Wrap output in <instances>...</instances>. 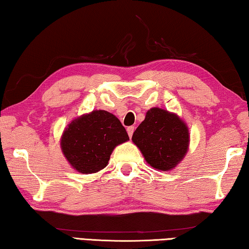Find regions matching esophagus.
Here are the masks:
<instances>
[{"instance_id": "34e87169", "label": "esophagus", "mask_w": 249, "mask_h": 249, "mask_svg": "<svg viewBox=\"0 0 249 249\" xmlns=\"http://www.w3.org/2000/svg\"><path fill=\"white\" fill-rule=\"evenodd\" d=\"M135 130V127L134 126H129V127H127V133H128V136L132 137L133 136V133Z\"/></svg>"}]
</instances>
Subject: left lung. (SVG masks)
Segmentation results:
<instances>
[{
	"instance_id": "1",
	"label": "left lung",
	"mask_w": 249,
	"mask_h": 249,
	"mask_svg": "<svg viewBox=\"0 0 249 249\" xmlns=\"http://www.w3.org/2000/svg\"><path fill=\"white\" fill-rule=\"evenodd\" d=\"M133 142L155 169H174L189 146L188 127L176 114L154 107L133 134Z\"/></svg>"
}]
</instances>
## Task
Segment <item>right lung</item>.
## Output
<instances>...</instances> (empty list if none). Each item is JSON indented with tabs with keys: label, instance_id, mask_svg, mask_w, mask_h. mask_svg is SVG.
Returning <instances> with one entry per match:
<instances>
[{
	"label": "right lung",
	"instance_id": "1",
	"mask_svg": "<svg viewBox=\"0 0 249 249\" xmlns=\"http://www.w3.org/2000/svg\"><path fill=\"white\" fill-rule=\"evenodd\" d=\"M128 140L120 120L99 109L71 122L62 135L61 149L75 170L94 174L107 167L115 146Z\"/></svg>",
	"mask_w": 249,
	"mask_h": 249
}]
</instances>
